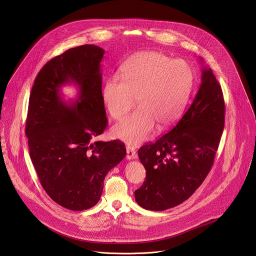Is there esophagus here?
I'll return each instance as SVG.
<instances>
[{
	"mask_svg": "<svg viewBox=\"0 0 256 256\" xmlns=\"http://www.w3.org/2000/svg\"><path fill=\"white\" fill-rule=\"evenodd\" d=\"M136 158V151L130 147H126V159L128 160H134Z\"/></svg>",
	"mask_w": 256,
	"mask_h": 256,
	"instance_id": "1",
	"label": "esophagus"
}]
</instances>
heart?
<instances>
[{
    "instance_id": "heart-1",
    "label": "heart",
    "mask_w": 256,
    "mask_h": 256,
    "mask_svg": "<svg viewBox=\"0 0 256 256\" xmlns=\"http://www.w3.org/2000/svg\"><path fill=\"white\" fill-rule=\"evenodd\" d=\"M120 78L105 81L102 100L109 116L120 120L136 98L138 110L112 128L114 136L130 146L147 140L155 126L158 130L171 126L184 112L194 84L188 62L158 52L128 58L120 68Z\"/></svg>"
}]
</instances>
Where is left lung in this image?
I'll use <instances>...</instances> for the list:
<instances>
[{"instance_id":"obj_1","label":"left lung","mask_w":256,"mask_h":256,"mask_svg":"<svg viewBox=\"0 0 256 256\" xmlns=\"http://www.w3.org/2000/svg\"><path fill=\"white\" fill-rule=\"evenodd\" d=\"M224 122L221 85L212 68L204 66L200 86L184 116L156 142L138 152L146 169V180L134 192L138 204L164 210L190 198L214 164Z\"/></svg>"}]
</instances>
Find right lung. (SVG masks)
<instances>
[{
  "instance_id": "obj_1",
  "label": "right lung",
  "mask_w": 256,
  "mask_h": 256,
  "mask_svg": "<svg viewBox=\"0 0 256 256\" xmlns=\"http://www.w3.org/2000/svg\"><path fill=\"white\" fill-rule=\"evenodd\" d=\"M103 54V48L85 44L52 58L29 97L25 134L31 161L50 198L70 210L94 206L106 174L126 155L118 140L93 142L107 126ZM68 84L78 88V95L68 102L60 90Z\"/></svg>"
}]
</instances>
